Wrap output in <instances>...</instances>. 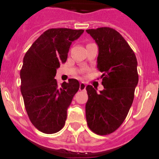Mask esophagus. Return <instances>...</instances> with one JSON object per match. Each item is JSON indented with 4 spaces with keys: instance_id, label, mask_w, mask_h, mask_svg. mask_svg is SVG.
<instances>
[{
    "instance_id": "esophagus-1",
    "label": "esophagus",
    "mask_w": 159,
    "mask_h": 159,
    "mask_svg": "<svg viewBox=\"0 0 159 159\" xmlns=\"http://www.w3.org/2000/svg\"><path fill=\"white\" fill-rule=\"evenodd\" d=\"M85 88H86V84H84V82H81V83H80L79 89L81 90V91H83V90H84V89H85Z\"/></svg>"
}]
</instances>
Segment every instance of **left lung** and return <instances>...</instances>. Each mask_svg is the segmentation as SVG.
<instances>
[{
    "label": "left lung",
    "mask_w": 159,
    "mask_h": 159,
    "mask_svg": "<svg viewBox=\"0 0 159 159\" xmlns=\"http://www.w3.org/2000/svg\"><path fill=\"white\" fill-rule=\"evenodd\" d=\"M99 47L97 68L102 75L103 91L86 87L85 115L88 126L98 135L118 129L126 118L138 84L137 60L127 41L113 28L86 30Z\"/></svg>",
    "instance_id": "1"
}]
</instances>
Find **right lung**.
I'll return each mask as SVG.
<instances>
[{
    "instance_id": "obj_1",
    "label": "right lung",
    "mask_w": 159,
    "mask_h": 159,
    "mask_svg": "<svg viewBox=\"0 0 159 159\" xmlns=\"http://www.w3.org/2000/svg\"><path fill=\"white\" fill-rule=\"evenodd\" d=\"M83 32L68 28L47 30L23 58L20 89L25 108L31 123L44 133L63 129L68 107L79 89L78 80L69 79L59 86L54 78L60 63L66 61L70 44Z\"/></svg>"
}]
</instances>
